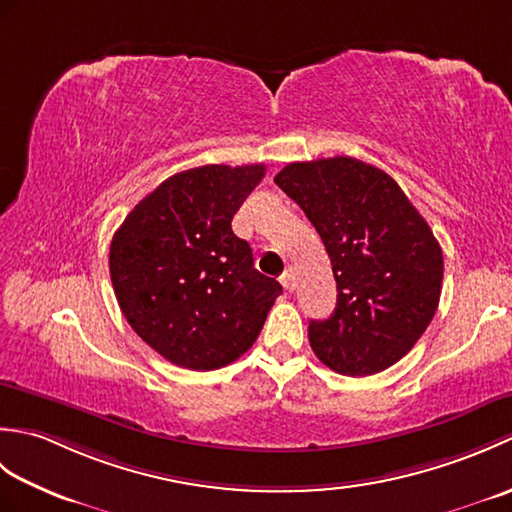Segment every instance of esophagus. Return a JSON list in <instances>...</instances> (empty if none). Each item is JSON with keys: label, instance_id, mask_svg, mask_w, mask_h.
<instances>
[{"label": "esophagus", "instance_id": "obj_1", "mask_svg": "<svg viewBox=\"0 0 512 512\" xmlns=\"http://www.w3.org/2000/svg\"><path fill=\"white\" fill-rule=\"evenodd\" d=\"M279 281H281V286H284L288 292H292V290H295V275H292V273H288V270H286V273L284 275H281L279 277Z\"/></svg>", "mask_w": 512, "mask_h": 512}]
</instances>
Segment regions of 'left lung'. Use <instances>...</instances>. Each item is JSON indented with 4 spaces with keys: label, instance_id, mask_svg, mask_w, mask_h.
<instances>
[{
    "label": "left lung",
    "instance_id": "obj_1",
    "mask_svg": "<svg viewBox=\"0 0 512 512\" xmlns=\"http://www.w3.org/2000/svg\"><path fill=\"white\" fill-rule=\"evenodd\" d=\"M321 235L336 308L310 321L323 365L372 376L398 363L427 330L442 290V248L398 182L350 156L290 162L275 176Z\"/></svg>",
    "mask_w": 512,
    "mask_h": 512
}]
</instances>
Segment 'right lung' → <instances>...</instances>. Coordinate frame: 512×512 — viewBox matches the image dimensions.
I'll return each instance as SVG.
<instances>
[{"mask_svg":"<svg viewBox=\"0 0 512 512\" xmlns=\"http://www.w3.org/2000/svg\"><path fill=\"white\" fill-rule=\"evenodd\" d=\"M264 173V165L180 171L140 200L112 237L118 306L173 365L209 372L237 361L281 295L231 228Z\"/></svg>","mask_w":512,"mask_h":512,"instance_id":"add662e5","label":"right lung"}]
</instances>
